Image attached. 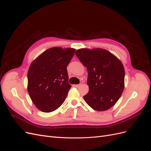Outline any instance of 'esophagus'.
<instances>
[{"mask_svg":"<svg viewBox=\"0 0 151 151\" xmlns=\"http://www.w3.org/2000/svg\"><path fill=\"white\" fill-rule=\"evenodd\" d=\"M81 86V84H75L74 85V87H76V88H78V87H79Z\"/></svg>","mask_w":151,"mask_h":151,"instance_id":"1","label":"esophagus"}]
</instances>
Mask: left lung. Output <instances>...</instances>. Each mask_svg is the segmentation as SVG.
<instances>
[{"instance_id": "1", "label": "left lung", "mask_w": 151, "mask_h": 151, "mask_svg": "<svg viewBox=\"0 0 151 151\" xmlns=\"http://www.w3.org/2000/svg\"><path fill=\"white\" fill-rule=\"evenodd\" d=\"M76 56L87 68L89 92L84 101L96 111H105L115 104L125 86V69L122 62L108 50L81 48Z\"/></svg>"}]
</instances>
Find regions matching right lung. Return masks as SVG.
Returning <instances> with one entry per match:
<instances>
[{
	"mask_svg": "<svg viewBox=\"0 0 151 151\" xmlns=\"http://www.w3.org/2000/svg\"><path fill=\"white\" fill-rule=\"evenodd\" d=\"M76 49L50 48L31 62L28 72V91L40 111L56 110L64 102L71 85L67 67Z\"/></svg>",
	"mask_w": 151,
	"mask_h": 151,
	"instance_id": "obj_1",
	"label": "right lung"
}]
</instances>
